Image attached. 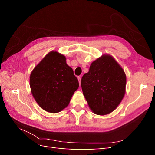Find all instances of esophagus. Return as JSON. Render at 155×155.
Listing matches in <instances>:
<instances>
[{
    "label": "esophagus",
    "mask_w": 155,
    "mask_h": 155,
    "mask_svg": "<svg viewBox=\"0 0 155 155\" xmlns=\"http://www.w3.org/2000/svg\"><path fill=\"white\" fill-rule=\"evenodd\" d=\"M78 81H79V85H81V77H78Z\"/></svg>",
    "instance_id": "34e87169"
}]
</instances>
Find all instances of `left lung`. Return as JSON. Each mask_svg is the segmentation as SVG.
I'll return each instance as SVG.
<instances>
[{
  "mask_svg": "<svg viewBox=\"0 0 155 155\" xmlns=\"http://www.w3.org/2000/svg\"><path fill=\"white\" fill-rule=\"evenodd\" d=\"M81 85L90 109L97 115L114 110L125 93L126 75L111 55L105 54L93 61L83 75Z\"/></svg>",
  "mask_w": 155,
  "mask_h": 155,
  "instance_id": "1",
  "label": "left lung"
}]
</instances>
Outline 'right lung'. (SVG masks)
<instances>
[{
	"label": "right lung",
	"instance_id": "1",
	"mask_svg": "<svg viewBox=\"0 0 155 155\" xmlns=\"http://www.w3.org/2000/svg\"><path fill=\"white\" fill-rule=\"evenodd\" d=\"M31 92L43 110L57 113L66 108L79 82L66 58L51 51L32 70L30 77Z\"/></svg>",
	"mask_w": 155,
	"mask_h": 155
}]
</instances>
